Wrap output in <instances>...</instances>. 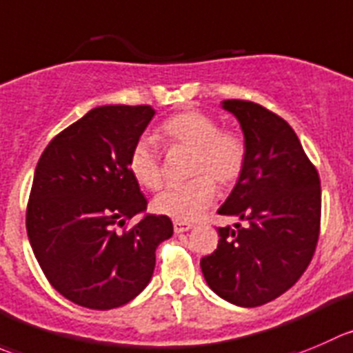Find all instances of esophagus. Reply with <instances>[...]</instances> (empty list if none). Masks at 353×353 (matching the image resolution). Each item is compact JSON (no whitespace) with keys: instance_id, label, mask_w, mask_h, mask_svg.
Segmentation results:
<instances>
[{"instance_id":"obj_1","label":"esophagus","mask_w":353,"mask_h":353,"mask_svg":"<svg viewBox=\"0 0 353 353\" xmlns=\"http://www.w3.org/2000/svg\"><path fill=\"white\" fill-rule=\"evenodd\" d=\"M191 228H193V224H191V222L174 221V231L176 232H186V231H190Z\"/></svg>"}]
</instances>
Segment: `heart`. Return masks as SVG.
Returning <instances> with one entry per match:
<instances>
[{
    "instance_id": "heart-1",
    "label": "heart",
    "mask_w": 353,
    "mask_h": 353,
    "mask_svg": "<svg viewBox=\"0 0 353 353\" xmlns=\"http://www.w3.org/2000/svg\"><path fill=\"white\" fill-rule=\"evenodd\" d=\"M169 145L191 150L190 181L167 186L153 201L159 214L176 221H193L214 201L217 188L234 186L248 162L245 136L234 129H221L212 115L201 110H183L170 115L159 129ZM129 170L141 186L159 190L163 183L159 150L153 139L139 138L129 153Z\"/></svg>"
}]
</instances>
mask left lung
Masks as SVG:
<instances>
[{
    "mask_svg": "<svg viewBox=\"0 0 353 353\" xmlns=\"http://www.w3.org/2000/svg\"><path fill=\"white\" fill-rule=\"evenodd\" d=\"M222 107L241 124L248 162L217 212L243 224L219 228L217 250L200 265L221 299L259 307L309 268L321 229V179L285 119L253 101L225 100Z\"/></svg>",
    "mask_w": 353,
    "mask_h": 353,
    "instance_id": "8db88e82",
    "label": "left lung"
}]
</instances>
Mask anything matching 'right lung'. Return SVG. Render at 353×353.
I'll list each match as a JSON object with an SVG mask.
<instances>
[{"mask_svg":"<svg viewBox=\"0 0 353 353\" xmlns=\"http://www.w3.org/2000/svg\"><path fill=\"white\" fill-rule=\"evenodd\" d=\"M155 115L150 105H105L54 136L30 188L26 225L50 285L81 307L125 305L150 283L155 250L172 236L167 215H145L129 153Z\"/></svg>","mask_w":353,"mask_h":353,"instance_id":"1","label":"right lung"}]
</instances>
